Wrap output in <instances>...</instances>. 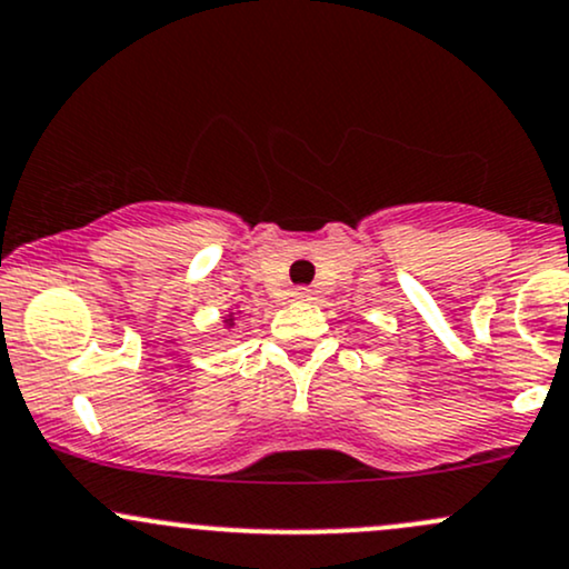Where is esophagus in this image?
I'll use <instances>...</instances> for the list:
<instances>
[{
	"label": "esophagus",
	"instance_id": "1",
	"mask_svg": "<svg viewBox=\"0 0 569 569\" xmlns=\"http://www.w3.org/2000/svg\"><path fill=\"white\" fill-rule=\"evenodd\" d=\"M291 297L297 299V302H310L312 293H310V289H293V291H291Z\"/></svg>",
	"mask_w": 569,
	"mask_h": 569
}]
</instances>
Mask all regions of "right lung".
Here are the masks:
<instances>
[{
  "label": "right lung",
  "mask_w": 569,
  "mask_h": 569,
  "mask_svg": "<svg viewBox=\"0 0 569 569\" xmlns=\"http://www.w3.org/2000/svg\"><path fill=\"white\" fill-rule=\"evenodd\" d=\"M224 326H234V312H230V316L224 318Z\"/></svg>",
  "instance_id": "add662e5"
}]
</instances>
